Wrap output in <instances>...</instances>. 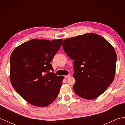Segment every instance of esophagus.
<instances>
[{
    "instance_id": "esophagus-1",
    "label": "esophagus",
    "mask_w": 125,
    "mask_h": 125,
    "mask_svg": "<svg viewBox=\"0 0 125 125\" xmlns=\"http://www.w3.org/2000/svg\"><path fill=\"white\" fill-rule=\"evenodd\" d=\"M71 77V76L70 75H67V76H65V78H69V77Z\"/></svg>"
}]
</instances>
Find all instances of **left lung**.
Wrapping results in <instances>:
<instances>
[{
  "instance_id": "8db88e82",
  "label": "left lung",
  "mask_w": 125,
  "mask_h": 125,
  "mask_svg": "<svg viewBox=\"0 0 125 125\" xmlns=\"http://www.w3.org/2000/svg\"><path fill=\"white\" fill-rule=\"evenodd\" d=\"M62 45L66 54L73 60L74 91L87 100L99 97L115 78L116 54L114 48L94 33L65 39Z\"/></svg>"
}]
</instances>
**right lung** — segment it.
Listing matches in <instances>:
<instances>
[{
  "mask_svg": "<svg viewBox=\"0 0 125 125\" xmlns=\"http://www.w3.org/2000/svg\"><path fill=\"white\" fill-rule=\"evenodd\" d=\"M63 39H32L17 47L10 58V81L13 88L30 104L47 106L57 98L63 76L54 73L50 62Z\"/></svg>",
  "mask_w": 125,
  "mask_h": 125,
  "instance_id": "1",
  "label": "right lung"
}]
</instances>
